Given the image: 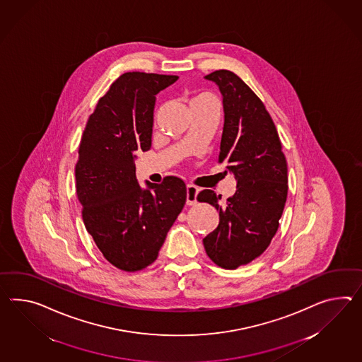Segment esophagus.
Here are the masks:
<instances>
[{
    "mask_svg": "<svg viewBox=\"0 0 362 362\" xmlns=\"http://www.w3.org/2000/svg\"><path fill=\"white\" fill-rule=\"evenodd\" d=\"M197 194H199V188L196 185H187V204L188 205H194L196 204Z\"/></svg>",
    "mask_w": 362,
    "mask_h": 362,
    "instance_id": "1",
    "label": "esophagus"
}]
</instances>
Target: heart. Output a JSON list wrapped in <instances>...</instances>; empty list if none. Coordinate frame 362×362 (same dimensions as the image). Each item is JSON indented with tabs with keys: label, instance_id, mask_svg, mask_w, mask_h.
Masks as SVG:
<instances>
[{
	"label": "heart",
	"instance_id": "obj_1",
	"mask_svg": "<svg viewBox=\"0 0 362 362\" xmlns=\"http://www.w3.org/2000/svg\"><path fill=\"white\" fill-rule=\"evenodd\" d=\"M208 102H216V99L213 98L212 94H209V93H196L192 97L189 98V107L203 105V103H208Z\"/></svg>",
	"mask_w": 362,
	"mask_h": 362
}]
</instances>
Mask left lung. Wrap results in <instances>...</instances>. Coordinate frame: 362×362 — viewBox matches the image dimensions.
Instances as JSON below:
<instances>
[{"label": "left lung", "instance_id": "obj_1", "mask_svg": "<svg viewBox=\"0 0 362 362\" xmlns=\"http://www.w3.org/2000/svg\"><path fill=\"white\" fill-rule=\"evenodd\" d=\"M218 85L225 124L218 162H228L237 191L225 203L204 189L200 203L213 205L220 223L203 239L214 264L235 269L262 255L279 229L288 196V165L274 120L263 102L233 71L205 76Z\"/></svg>", "mask_w": 362, "mask_h": 362}]
</instances>
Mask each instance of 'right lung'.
I'll list each match as a JSON object with an SVG mask.
<instances>
[{"label": "right lung", "instance_id": "1", "mask_svg": "<svg viewBox=\"0 0 362 362\" xmlns=\"http://www.w3.org/2000/svg\"><path fill=\"white\" fill-rule=\"evenodd\" d=\"M177 80L124 73L99 99L81 139L74 173L82 220L99 251L125 272L156 262L187 200L180 177L142 189L134 168L136 151L151 146L156 94Z\"/></svg>", "mask_w": 362, "mask_h": 362}]
</instances>
